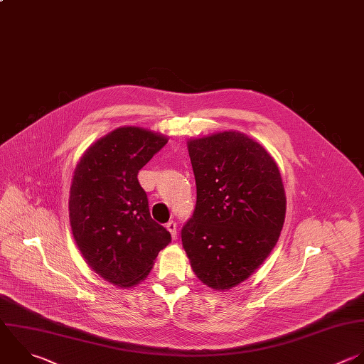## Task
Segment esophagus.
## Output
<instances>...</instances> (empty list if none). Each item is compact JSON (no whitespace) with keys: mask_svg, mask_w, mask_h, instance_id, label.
I'll list each match as a JSON object with an SVG mask.
<instances>
[{"mask_svg":"<svg viewBox=\"0 0 364 364\" xmlns=\"http://www.w3.org/2000/svg\"><path fill=\"white\" fill-rule=\"evenodd\" d=\"M166 229L169 230V233L172 235V237L176 236V223H175L173 220H171V222L166 223Z\"/></svg>","mask_w":364,"mask_h":364,"instance_id":"obj_1","label":"esophagus"}]
</instances>
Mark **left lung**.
Masks as SVG:
<instances>
[{
    "mask_svg": "<svg viewBox=\"0 0 364 364\" xmlns=\"http://www.w3.org/2000/svg\"><path fill=\"white\" fill-rule=\"evenodd\" d=\"M196 182L182 245L196 277L213 290L245 282L276 246L286 195L273 156L253 138L223 131L188 139Z\"/></svg>",
    "mask_w": 364,
    "mask_h": 364,
    "instance_id": "1",
    "label": "left lung"
}]
</instances>
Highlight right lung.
<instances>
[{
  "label": "right lung",
  "mask_w": 364,
  "mask_h": 364,
  "mask_svg": "<svg viewBox=\"0 0 364 364\" xmlns=\"http://www.w3.org/2000/svg\"><path fill=\"white\" fill-rule=\"evenodd\" d=\"M168 136L121 127L81 156L70 188V225L88 266L118 287L145 280L171 233L149 213L138 172Z\"/></svg>",
  "instance_id": "obj_1"
}]
</instances>
